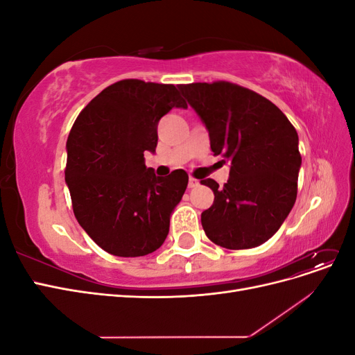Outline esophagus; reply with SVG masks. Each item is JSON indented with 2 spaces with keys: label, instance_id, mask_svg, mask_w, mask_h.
<instances>
[{
  "label": "esophagus",
  "instance_id": "34e87169",
  "mask_svg": "<svg viewBox=\"0 0 355 355\" xmlns=\"http://www.w3.org/2000/svg\"><path fill=\"white\" fill-rule=\"evenodd\" d=\"M198 184L200 182L196 179V178H192V176H189V182H188V188H196V187H198Z\"/></svg>",
  "mask_w": 355,
  "mask_h": 355
}]
</instances>
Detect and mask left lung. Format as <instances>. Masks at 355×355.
<instances>
[{"label": "left lung", "mask_w": 355, "mask_h": 355, "mask_svg": "<svg viewBox=\"0 0 355 355\" xmlns=\"http://www.w3.org/2000/svg\"><path fill=\"white\" fill-rule=\"evenodd\" d=\"M179 90L200 115L210 148L230 161V179L219 188L213 179L214 201L201 213L207 237L230 250L261 245L282 227L297 194L299 154L296 128L268 101L228 81L180 84Z\"/></svg>", "instance_id": "obj_1"}]
</instances>
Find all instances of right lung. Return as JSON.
<instances>
[{"label": "right lung", "mask_w": 355, "mask_h": 355, "mask_svg": "<svg viewBox=\"0 0 355 355\" xmlns=\"http://www.w3.org/2000/svg\"><path fill=\"white\" fill-rule=\"evenodd\" d=\"M171 108H188L173 84L121 80L92 99L69 132L65 180L73 214L114 256L161 247L187 189L185 170L159 178L145 166L144 153H155L158 121Z\"/></svg>", "instance_id": "1"}]
</instances>
